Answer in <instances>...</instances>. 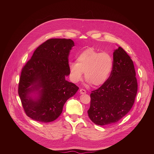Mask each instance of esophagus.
Returning a JSON list of instances; mask_svg holds the SVG:
<instances>
[{"label": "esophagus", "instance_id": "obj_1", "mask_svg": "<svg viewBox=\"0 0 154 154\" xmlns=\"http://www.w3.org/2000/svg\"><path fill=\"white\" fill-rule=\"evenodd\" d=\"M80 94H86V91L84 89H80Z\"/></svg>", "mask_w": 154, "mask_h": 154}]
</instances>
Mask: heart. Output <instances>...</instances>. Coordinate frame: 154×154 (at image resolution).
<instances>
[{"instance_id":"heart-1","label":"heart","mask_w":154,"mask_h":154,"mask_svg":"<svg viewBox=\"0 0 154 154\" xmlns=\"http://www.w3.org/2000/svg\"><path fill=\"white\" fill-rule=\"evenodd\" d=\"M77 63H69V74L74 82L84 77L88 83L94 86L102 85L108 80L113 69V59L106 52L100 53L93 48H88L77 57Z\"/></svg>"}]
</instances>
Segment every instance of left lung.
Instances as JSON below:
<instances>
[{
	"instance_id": "1",
	"label": "left lung",
	"mask_w": 154,
	"mask_h": 154,
	"mask_svg": "<svg viewBox=\"0 0 154 154\" xmlns=\"http://www.w3.org/2000/svg\"><path fill=\"white\" fill-rule=\"evenodd\" d=\"M138 91L133 61L121 47L113 52V69L108 80L91 91L90 119L99 125L116 123L132 107Z\"/></svg>"
}]
</instances>
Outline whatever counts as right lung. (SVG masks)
Wrapping results in <instances>:
<instances>
[{"label": "right lung", "mask_w": 154, "mask_h": 154, "mask_svg": "<svg viewBox=\"0 0 154 154\" xmlns=\"http://www.w3.org/2000/svg\"><path fill=\"white\" fill-rule=\"evenodd\" d=\"M73 46L71 39H49L36 49L22 69L18 94L26 114L32 119L55 121L65 102L79 90L65 79L69 74L68 58ZM35 90L39 91V97L33 100L28 94Z\"/></svg>", "instance_id": "obj_1"}]
</instances>
